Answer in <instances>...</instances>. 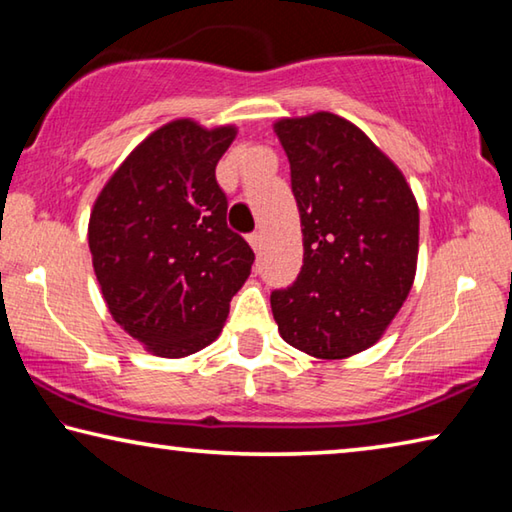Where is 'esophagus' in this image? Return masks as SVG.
Returning a JSON list of instances; mask_svg holds the SVG:
<instances>
[{"mask_svg":"<svg viewBox=\"0 0 512 512\" xmlns=\"http://www.w3.org/2000/svg\"><path fill=\"white\" fill-rule=\"evenodd\" d=\"M248 244L253 246L255 253H259V250H262V244H264L262 232H253V235H248Z\"/></svg>","mask_w":512,"mask_h":512,"instance_id":"esophagus-1","label":"esophagus"}]
</instances>
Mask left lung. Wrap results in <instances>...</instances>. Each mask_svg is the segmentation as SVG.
<instances>
[{
    "label": "left lung",
    "instance_id": "left-lung-1",
    "mask_svg": "<svg viewBox=\"0 0 512 512\" xmlns=\"http://www.w3.org/2000/svg\"><path fill=\"white\" fill-rule=\"evenodd\" d=\"M291 164L302 228V271L271 293L280 336L316 359L375 345L415 280L418 201L400 167L334 112L273 124Z\"/></svg>",
    "mask_w": 512,
    "mask_h": 512
}]
</instances>
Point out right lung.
<instances>
[{
    "label": "right lung",
    "instance_id": "right-lung-1",
    "mask_svg": "<svg viewBox=\"0 0 512 512\" xmlns=\"http://www.w3.org/2000/svg\"><path fill=\"white\" fill-rule=\"evenodd\" d=\"M237 126L167 121L135 146L92 205L88 244L115 323L146 352L183 359L219 339L255 253L225 223L216 162Z\"/></svg>",
    "mask_w": 512,
    "mask_h": 512
}]
</instances>
